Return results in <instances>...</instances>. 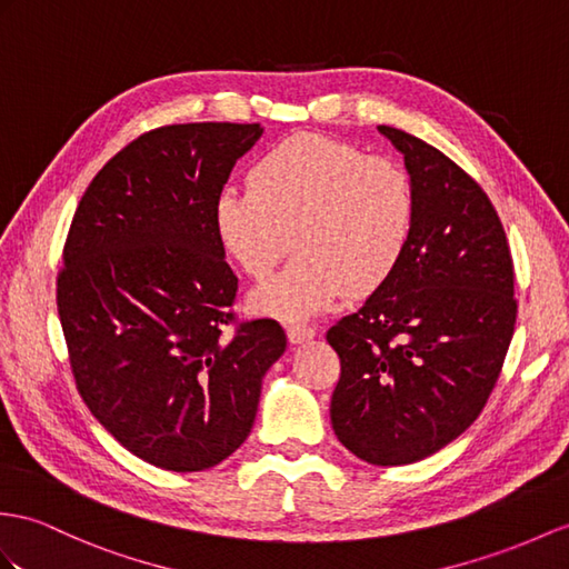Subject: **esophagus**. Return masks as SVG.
Returning a JSON list of instances; mask_svg holds the SVG:
<instances>
[{"label":"esophagus","instance_id":"1","mask_svg":"<svg viewBox=\"0 0 569 569\" xmlns=\"http://www.w3.org/2000/svg\"><path fill=\"white\" fill-rule=\"evenodd\" d=\"M313 336H316V330L309 323L297 321V323L287 326V338H289V342H295V345H299L303 340H311Z\"/></svg>","mask_w":569,"mask_h":569}]
</instances>
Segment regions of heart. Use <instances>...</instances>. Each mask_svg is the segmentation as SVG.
Listing matches in <instances>:
<instances>
[{"instance_id": "heart-1", "label": "heart", "mask_w": 569, "mask_h": 569, "mask_svg": "<svg viewBox=\"0 0 569 569\" xmlns=\"http://www.w3.org/2000/svg\"><path fill=\"white\" fill-rule=\"evenodd\" d=\"M214 219L221 243L253 280H266L299 248L292 266L256 295V307L309 316L389 280L412 237L418 190L389 157L295 134L256 161L251 188L219 192Z\"/></svg>"}]
</instances>
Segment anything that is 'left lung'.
<instances>
[{
  "label": "left lung",
  "mask_w": 569,
  "mask_h": 569,
  "mask_svg": "<svg viewBox=\"0 0 569 569\" xmlns=\"http://www.w3.org/2000/svg\"><path fill=\"white\" fill-rule=\"evenodd\" d=\"M403 154L418 219L362 309L326 332L340 357L330 420L373 466L422 461L476 422L517 323L515 262L490 198L459 163L379 124Z\"/></svg>",
  "instance_id": "left-lung-1"
}]
</instances>
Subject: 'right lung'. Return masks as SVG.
I'll return each mask as SVG.
<instances>
[{
	"mask_svg": "<svg viewBox=\"0 0 569 569\" xmlns=\"http://www.w3.org/2000/svg\"><path fill=\"white\" fill-rule=\"evenodd\" d=\"M260 134L258 122L140 134L96 173L64 241L58 313L77 391L124 449L176 473L243 445L287 348L272 318L233 313L239 280L214 219Z\"/></svg>",
	"mask_w": 569,
	"mask_h": 569,
	"instance_id": "obj_1",
	"label": "right lung"
}]
</instances>
